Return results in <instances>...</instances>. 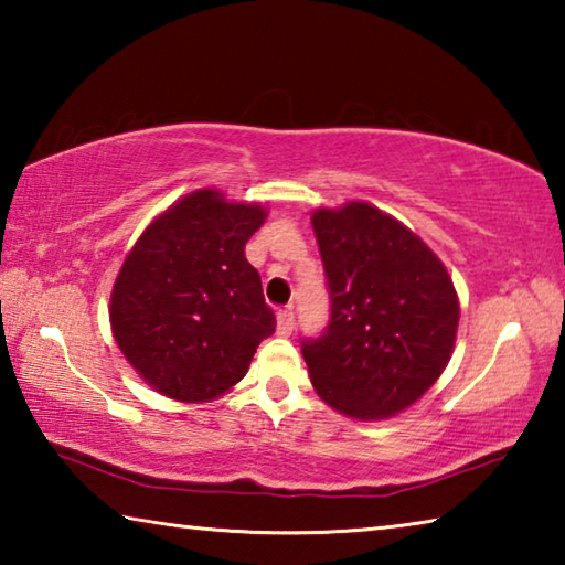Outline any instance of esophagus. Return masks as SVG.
<instances>
[{"label": "esophagus", "mask_w": 565, "mask_h": 565, "mask_svg": "<svg viewBox=\"0 0 565 565\" xmlns=\"http://www.w3.org/2000/svg\"><path fill=\"white\" fill-rule=\"evenodd\" d=\"M276 331H279L281 337H289L294 331V309L279 311V317H276Z\"/></svg>", "instance_id": "esophagus-1"}]
</instances>
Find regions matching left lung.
Wrapping results in <instances>:
<instances>
[{"mask_svg": "<svg viewBox=\"0 0 565 565\" xmlns=\"http://www.w3.org/2000/svg\"><path fill=\"white\" fill-rule=\"evenodd\" d=\"M331 317L301 353L317 394L361 420L396 416L451 359L458 296L441 259L394 216L366 202L311 216Z\"/></svg>", "mask_w": 565, "mask_h": 565, "instance_id": "obj_1", "label": "left lung"}]
</instances>
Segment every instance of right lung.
<instances>
[{
  "label": "right lung",
  "mask_w": 565,
  "mask_h": 565,
  "mask_svg": "<svg viewBox=\"0 0 565 565\" xmlns=\"http://www.w3.org/2000/svg\"><path fill=\"white\" fill-rule=\"evenodd\" d=\"M259 204L199 189L151 222L111 289V333L151 388L184 404L226 394L276 329L244 246Z\"/></svg>",
  "instance_id": "1"
}]
</instances>
